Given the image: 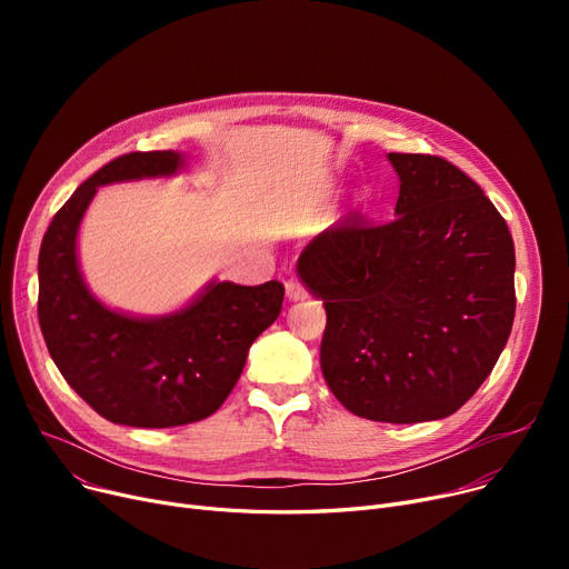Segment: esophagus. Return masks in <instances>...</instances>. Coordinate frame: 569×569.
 <instances>
[{
  "label": "esophagus",
  "mask_w": 569,
  "mask_h": 569,
  "mask_svg": "<svg viewBox=\"0 0 569 569\" xmlns=\"http://www.w3.org/2000/svg\"><path fill=\"white\" fill-rule=\"evenodd\" d=\"M286 295H288V300H292V302H302L309 297V290L300 281H288L286 283Z\"/></svg>",
  "instance_id": "34e87169"
}]
</instances>
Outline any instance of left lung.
I'll list each match as a JSON object with an SVG mask.
<instances>
[{
	"instance_id": "left-lung-1",
	"label": "left lung",
	"mask_w": 569,
	"mask_h": 569,
	"mask_svg": "<svg viewBox=\"0 0 569 569\" xmlns=\"http://www.w3.org/2000/svg\"><path fill=\"white\" fill-rule=\"evenodd\" d=\"M399 174L390 223L352 214L297 260L327 313L320 369L373 422L457 412L510 339L515 242L472 179L431 154H387Z\"/></svg>"
}]
</instances>
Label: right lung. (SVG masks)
<instances>
[{"instance_id":"add662e5","label":"right lung","mask_w":569,"mask_h":569,"mask_svg":"<svg viewBox=\"0 0 569 569\" xmlns=\"http://www.w3.org/2000/svg\"><path fill=\"white\" fill-rule=\"evenodd\" d=\"M182 154L131 152L82 182L50 221L39 253V325L59 373L101 417L140 429L182 427L221 408L251 343L283 305V283H209L187 309L131 318L103 307L78 269L76 237L103 184L174 174Z\"/></svg>"}]
</instances>
